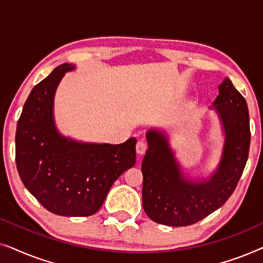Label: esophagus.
<instances>
[{
    "mask_svg": "<svg viewBox=\"0 0 263 263\" xmlns=\"http://www.w3.org/2000/svg\"><path fill=\"white\" fill-rule=\"evenodd\" d=\"M147 151V143L145 141H138V143H136V152H138L139 154H143Z\"/></svg>",
    "mask_w": 263,
    "mask_h": 263,
    "instance_id": "esophagus-1",
    "label": "esophagus"
}]
</instances>
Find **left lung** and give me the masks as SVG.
Instances as JSON below:
<instances>
[{"mask_svg":"<svg viewBox=\"0 0 263 263\" xmlns=\"http://www.w3.org/2000/svg\"><path fill=\"white\" fill-rule=\"evenodd\" d=\"M214 105L224 124L226 141L221 163L210 179L185 181L165 139L156 130L147 133L148 149L141 165L142 206L158 224H195L220 208L238 184L250 147L247 102L231 81L225 80L219 86Z\"/></svg>","mask_w":263,"mask_h":263,"instance_id":"obj_1","label":"left lung"}]
</instances>
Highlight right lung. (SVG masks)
<instances>
[{"label": "right lung", "instance_id": "add662e5", "mask_svg": "<svg viewBox=\"0 0 263 263\" xmlns=\"http://www.w3.org/2000/svg\"><path fill=\"white\" fill-rule=\"evenodd\" d=\"M63 63L35 85L17 121L15 161L28 192L43 207L64 217H88L102 207L114 182L134 166L136 139L121 145H87L59 135L52 100Z\"/></svg>", "mask_w": 263, "mask_h": 263}]
</instances>
